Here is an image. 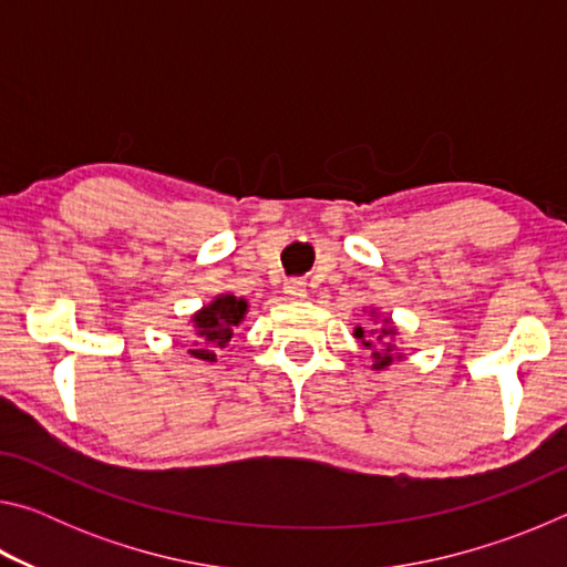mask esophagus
Returning <instances> with one entry per match:
<instances>
[{"label":"esophagus","instance_id":"esophagus-1","mask_svg":"<svg viewBox=\"0 0 567 567\" xmlns=\"http://www.w3.org/2000/svg\"><path fill=\"white\" fill-rule=\"evenodd\" d=\"M285 295H287V300H305L307 287H305L302 280H287L285 282Z\"/></svg>","mask_w":567,"mask_h":567}]
</instances>
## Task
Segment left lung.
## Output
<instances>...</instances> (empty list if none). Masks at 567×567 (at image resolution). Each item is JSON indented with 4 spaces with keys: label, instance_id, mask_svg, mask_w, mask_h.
<instances>
[{
    "label": "left lung",
    "instance_id": "8db88e82",
    "mask_svg": "<svg viewBox=\"0 0 567 567\" xmlns=\"http://www.w3.org/2000/svg\"><path fill=\"white\" fill-rule=\"evenodd\" d=\"M370 334H372V332H370ZM388 334H395V330H392V328H382V330H380V334H378V340L364 338V330H362V328L354 330V338H360L364 348L372 350V358H375V370L388 368V364L392 362V342H385V344H382V338H388ZM378 343L381 344L380 349L377 348Z\"/></svg>",
    "mask_w": 567,
    "mask_h": 567
}]
</instances>
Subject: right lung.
<instances>
[{
    "mask_svg": "<svg viewBox=\"0 0 567 567\" xmlns=\"http://www.w3.org/2000/svg\"><path fill=\"white\" fill-rule=\"evenodd\" d=\"M245 312H247V302L243 297H235V295H219L217 300L203 307V310L192 318L197 330V342L195 348L189 350L192 358L215 362L213 344L225 348L229 338H233V330L243 322Z\"/></svg>",
    "mask_w": 567,
    "mask_h": 567,
    "instance_id": "obj_1",
    "label": "right lung"
}]
</instances>
